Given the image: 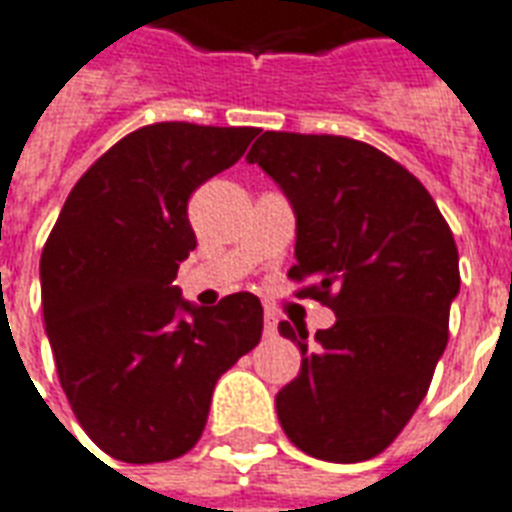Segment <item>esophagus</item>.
Here are the masks:
<instances>
[{
	"label": "esophagus",
	"mask_w": 512,
	"mask_h": 512,
	"mask_svg": "<svg viewBox=\"0 0 512 512\" xmlns=\"http://www.w3.org/2000/svg\"><path fill=\"white\" fill-rule=\"evenodd\" d=\"M276 325H279V319H276V314H271V311H265V319H263L265 335H276Z\"/></svg>",
	"instance_id": "esophagus-1"
}]
</instances>
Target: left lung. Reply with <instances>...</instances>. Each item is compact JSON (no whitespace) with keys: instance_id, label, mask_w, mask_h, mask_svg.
I'll use <instances>...</instances> for the list:
<instances>
[{"instance_id":"8db88e82","label":"left lung","mask_w":512,"mask_h":512,"mask_svg":"<svg viewBox=\"0 0 512 512\" xmlns=\"http://www.w3.org/2000/svg\"><path fill=\"white\" fill-rule=\"evenodd\" d=\"M298 217L295 295L333 308L335 325H279L300 373L276 395L287 438L314 459H373L424 400L448 343L459 252L427 187L373 144L265 131L247 155Z\"/></svg>"}]
</instances>
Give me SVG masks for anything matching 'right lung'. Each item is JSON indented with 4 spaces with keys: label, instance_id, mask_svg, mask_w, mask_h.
<instances>
[{
    "label": "right lung",
    "instance_id": "add662e5",
    "mask_svg": "<svg viewBox=\"0 0 512 512\" xmlns=\"http://www.w3.org/2000/svg\"><path fill=\"white\" fill-rule=\"evenodd\" d=\"M255 136L257 128L179 120L136 128L77 179L45 241L42 311L58 381L112 459L187 454L217 378L260 341L263 306L252 292L193 308L171 287L195 249L190 195Z\"/></svg>",
    "mask_w": 512,
    "mask_h": 512
}]
</instances>
